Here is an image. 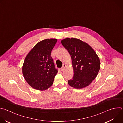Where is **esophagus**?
Returning a JSON list of instances; mask_svg holds the SVG:
<instances>
[{"instance_id": "1", "label": "esophagus", "mask_w": 123, "mask_h": 123, "mask_svg": "<svg viewBox=\"0 0 123 123\" xmlns=\"http://www.w3.org/2000/svg\"><path fill=\"white\" fill-rule=\"evenodd\" d=\"M66 67V65H65V64H63V65L62 68H61V71H63L64 69H65V68Z\"/></svg>"}]
</instances>
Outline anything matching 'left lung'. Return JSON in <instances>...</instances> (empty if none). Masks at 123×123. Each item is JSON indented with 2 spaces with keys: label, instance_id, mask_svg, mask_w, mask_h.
Listing matches in <instances>:
<instances>
[{
  "label": "left lung",
  "instance_id": "1",
  "mask_svg": "<svg viewBox=\"0 0 123 123\" xmlns=\"http://www.w3.org/2000/svg\"><path fill=\"white\" fill-rule=\"evenodd\" d=\"M62 44L72 59L74 76L68 85L75 89L89 86L96 78L100 68V59L93 49L87 43L76 38H66Z\"/></svg>",
  "mask_w": 123,
  "mask_h": 123
}]
</instances>
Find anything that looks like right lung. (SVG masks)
I'll list each match as a JSON object with an SVG mask.
<instances>
[{"label": "right lung", "mask_w": 123, "mask_h": 123, "mask_svg": "<svg viewBox=\"0 0 123 123\" xmlns=\"http://www.w3.org/2000/svg\"><path fill=\"white\" fill-rule=\"evenodd\" d=\"M56 39H47L37 43L24 61L22 73L27 83L33 89L44 91L54 83L58 72L51 56Z\"/></svg>", "instance_id": "1"}]
</instances>
